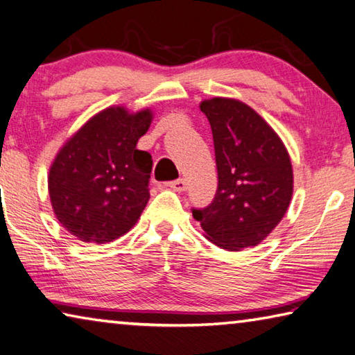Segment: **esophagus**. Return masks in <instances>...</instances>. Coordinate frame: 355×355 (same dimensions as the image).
Segmentation results:
<instances>
[{
    "label": "esophagus",
    "instance_id": "1",
    "mask_svg": "<svg viewBox=\"0 0 355 355\" xmlns=\"http://www.w3.org/2000/svg\"><path fill=\"white\" fill-rule=\"evenodd\" d=\"M166 187H170L174 191H184L185 189H187V182H185V179H178V181L168 182Z\"/></svg>",
    "mask_w": 355,
    "mask_h": 355
}]
</instances>
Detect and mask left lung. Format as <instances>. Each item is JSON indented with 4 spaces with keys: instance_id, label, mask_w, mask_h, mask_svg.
<instances>
[{
    "instance_id": "8db88e82",
    "label": "left lung",
    "mask_w": 355,
    "mask_h": 355,
    "mask_svg": "<svg viewBox=\"0 0 355 355\" xmlns=\"http://www.w3.org/2000/svg\"><path fill=\"white\" fill-rule=\"evenodd\" d=\"M211 124L218 173L214 201L193 209L205 236L228 252L254 247L282 222L294 176L277 132L247 103L212 97L200 103Z\"/></svg>"
}]
</instances>
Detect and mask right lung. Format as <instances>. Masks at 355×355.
Returning <instances> with one entry per match:
<instances>
[{
	"instance_id": "1",
	"label": "right lung",
	"mask_w": 355,
	"mask_h": 355,
	"mask_svg": "<svg viewBox=\"0 0 355 355\" xmlns=\"http://www.w3.org/2000/svg\"><path fill=\"white\" fill-rule=\"evenodd\" d=\"M150 123L149 108L108 107L58 150L49 173L51 207L78 241L113 242L138 222L149 201L153 157L137 143Z\"/></svg>"
}]
</instances>
